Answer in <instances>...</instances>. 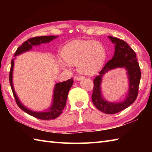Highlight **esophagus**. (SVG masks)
Here are the masks:
<instances>
[{"mask_svg":"<svg viewBox=\"0 0 152 152\" xmlns=\"http://www.w3.org/2000/svg\"><path fill=\"white\" fill-rule=\"evenodd\" d=\"M83 78H84V77L82 76H80V75L75 77V79L77 80H78V81H80V80H82Z\"/></svg>","mask_w":152,"mask_h":152,"instance_id":"esophagus-1","label":"esophagus"}]
</instances>
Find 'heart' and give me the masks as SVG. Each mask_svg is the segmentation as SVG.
I'll return each instance as SVG.
<instances>
[{
    "mask_svg": "<svg viewBox=\"0 0 152 152\" xmlns=\"http://www.w3.org/2000/svg\"><path fill=\"white\" fill-rule=\"evenodd\" d=\"M64 61H60L63 68L69 64H77L78 70L84 74H92L97 70L104 61L105 49L97 41H76L64 48L63 53Z\"/></svg>",
    "mask_w": 152,
    "mask_h": 152,
    "instance_id": "obj_1",
    "label": "heart"
}]
</instances>
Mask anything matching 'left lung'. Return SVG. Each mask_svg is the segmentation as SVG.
Masks as SVG:
<instances>
[{
	"instance_id": "left-lung-1",
	"label": "left lung",
	"mask_w": 152,
	"mask_h": 152,
	"mask_svg": "<svg viewBox=\"0 0 152 152\" xmlns=\"http://www.w3.org/2000/svg\"><path fill=\"white\" fill-rule=\"evenodd\" d=\"M115 44V52L112 59L105 64L99 75L93 80L92 101L100 111L108 114H114L127 108L135 101L138 93L141 72L136 53L124 40L108 36ZM116 67H125L128 71L129 91L124 101L120 103L107 102L102 96L100 85L102 76L109 70Z\"/></svg>"
}]
</instances>
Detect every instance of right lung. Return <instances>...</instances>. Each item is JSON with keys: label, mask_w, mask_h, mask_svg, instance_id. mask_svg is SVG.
Wrapping results in <instances>:
<instances>
[{"label": "right lung", "mask_w": 152, "mask_h": 152, "mask_svg": "<svg viewBox=\"0 0 152 152\" xmlns=\"http://www.w3.org/2000/svg\"><path fill=\"white\" fill-rule=\"evenodd\" d=\"M57 37L58 36H43L29 38L27 41L24 42L21 46L18 48L14 53V57L24 53L25 51L31 50L34 46H38V45H40L42 44L48 43ZM15 59V58L13 59L11 62V68L9 75V81L11 86L12 93L14 94V98L15 99L18 106L22 110L27 113L28 114L38 119H44V120H49V119H54L57 118L62 113L63 108L65 107L68 93H69V90L73 84V79H69L65 82L57 83L55 85V88L53 89L52 104H51L49 109L44 112H34L31 110L25 107L20 102L14 89L12 78Z\"/></svg>", "instance_id": "1"}]
</instances>
